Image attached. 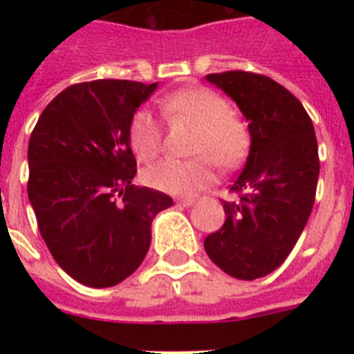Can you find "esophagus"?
Segmentation results:
<instances>
[{
	"instance_id": "obj_1",
	"label": "esophagus",
	"mask_w": 354,
	"mask_h": 354,
	"mask_svg": "<svg viewBox=\"0 0 354 354\" xmlns=\"http://www.w3.org/2000/svg\"><path fill=\"white\" fill-rule=\"evenodd\" d=\"M177 204L184 205V207H189V205L195 204V200L193 198H177Z\"/></svg>"
}]
</instances>
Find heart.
Listing matches in <instances>:
<instances>
[{
	"label": "heart",
	"mask_w": 354,
	"mask_h": 354,
	"mask_svg": "<svg viewBox=\"0 0 354 354\" xmlns=\"http://www.w3.org/2000/svg\"><path fill=\"white\" fill-rule=\"evenodd\" d=\"M161 108L170 120L196 127L193 159L168 158L149 167L143 179L159 192L187 196L211 186L216 179V162L232 170L245 161L250 147L246 124L230 113L227 99L204 86H187L161 99ZM129 143L140 161L159 154L162 129L149 109H138L129 126Z\"/></svg>",
	"instance_id": "1"
}]
</instances>
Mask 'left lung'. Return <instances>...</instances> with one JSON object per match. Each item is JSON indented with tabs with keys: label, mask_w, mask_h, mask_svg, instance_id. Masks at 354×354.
Here are the masks:
<instances>
[{
	"label": "left lung",
	"mask_w": 354,
	"mask_h": 354,
	"mask_svg": "<svg viewBox=\"0 0 354 354\" xmlns=\"http://www.w3.org/2000/svg\"><path fill=\"white\" fill-rule=\"evenodd\" d=\"M248 120L250 154L221 200L223 227L204 248L220 270L239 280L266 277L282 264L301 236L319 179L317 140L301 102L262 74L228 71L205 76Z\"/></svg>",
	"instance_id": "obj_1"
}]
</instances>
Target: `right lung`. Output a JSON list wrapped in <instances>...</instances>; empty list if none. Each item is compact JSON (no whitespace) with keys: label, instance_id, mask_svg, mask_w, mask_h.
<instances>
[{"label":"right lung","instance_id":"add662e5","mask_svg":"<svg viewBox=\"0 0 354 354\" xmlns=\"http://www.w3.org/2000/svg\"><path fill=\"white\" fill-rule=\"evenodd\" d=\"M158 83L97 80L72 84L46 106L28 145V198L42 239L83 286L113 287L138 270L150 225L174 205L136 187L129 126Z\"/></svg>","mask_w":354,"mask_h":354}]
</instances>
